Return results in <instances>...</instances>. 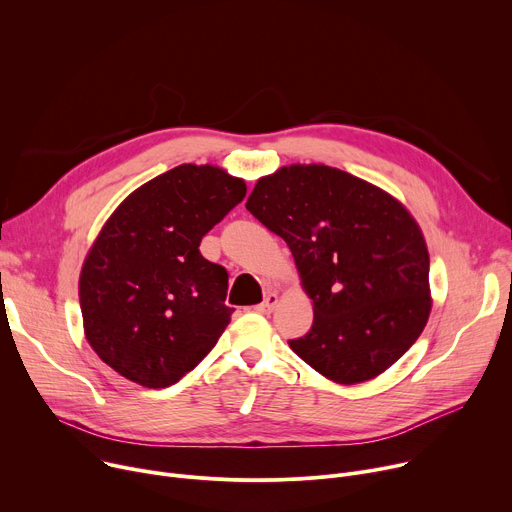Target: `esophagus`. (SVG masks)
<instances>
[{
  "label": "esophagus",
  "instance_id": "esophagus-1",
  "mask_svg": "<svg viewBox=\"0 0 512 512\" xmlns=\"http://www.w3.org/2000/svg\"><path fill=\"white\" fill-rule=\"evenodd\" d=\"M276 301H278V295H276V293H268V295L264 297V301L256 307V311H258V313L268 315V313H272V309H274Z\"/></svg>",
  "mask_w": 512,
  "mask_h": 512
}]
</instances>
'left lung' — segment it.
<instances>
[{
    "mask_svg": "<svg viewBox=\"0 0 512 512\" xmlns=\"http://www.w3.org/2000/svg\"><path fill=\"white\" fill-rule=\"evenodd\" d=\"M248 211L291 248L313 299L307 335L289 339L339 384L370 380L421 335L429 252L411 213L378 187L325 164H293L256 183Z\"/></svg>",
    "mask_w": 512,
    "mask_h": 512,
    "instance_id": "obj_1",
    "label": "left lung"
}]
</instances>
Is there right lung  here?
Returning a JSON list of instances; mask_svg holds the SVG:
<instances>
[{
    "instance_id": "1",
    "label": "right lung",
    "mask_w": 512,
    "mask_h": 512,
    "mask_svg": "<svg viewBox=\"0 0 512 512\" xmlns=\"http://www.w3.org/2000/svg\"><path fill=\"white\" fill-rule=\"evenodd\" d=\"M246 197L217 166L181 164L136 189L97 236L79 280L85 335L124 378L166 388L217 344L234 313L203 236Z\"/></svg>"
}]
</instances>
